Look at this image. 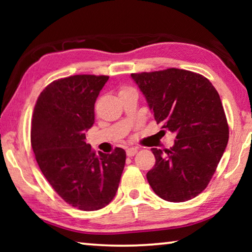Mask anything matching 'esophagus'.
Returning <instances> with one entry per match:
<instances>
[{"mask_svg": "<svg viewBox=\"0 0 252 252\" xmlns=\"http://www.w3.org/2000/svg\"><path fill=\"white\" fill-rule=\"evenodd\" d=\"M136 153H138V149H136V148L126 149V156L127 157H133L134 155H136Z\"/></svg>", "mask_w": 252, "mask_h": 252, "instance_id": "1", "label": "esophagus"}]
</instances>
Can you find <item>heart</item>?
<instances>
[{"mask_svg": "<svg viewBox=\"0 0 252 252\" xmlns=\"http://www.w3.org/2000/svg\"><path fill=\"white\" fill-rule=\"evenodd\" d=\"M129 90H132V89H129V88H126V89H122L121 92H126V91H129ZM120 92V93H121Z\"/></svg>", "mask_w": 252, "mask_h": 252, "instance_id": "b5f03b06", "label": "heart"}]
</instances>
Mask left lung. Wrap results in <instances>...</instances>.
<instances>
[{
  "label": "left lung",
  "mask_w": 252,
  "mask_h": 252,
  "mask_svg": "<svg viewBox=\"0 0 252 252\" xmlns=\"http://www.w3.org/2000/svg\"><path fill=\"white\" fill-rule=\"evenodd\" d=\"M157 123L176 133L173 147L152 148L147 173L156 194L185 202L206 189L227 147L229 126L219 93L203 75L181 69L132 73Z\"/></svg>",
  "instance_id": "left-lung-1"
}]
</instances>
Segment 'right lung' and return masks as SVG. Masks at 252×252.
I'll use <instances>...</instances> for the list:
<instances>
[{
	"instance_id": "right-lung-1",
	"label": "right lung",
	"mask_w": 252,
	"mask_h": 252,
	"mask_svg": "<svg viewBox=\"0 0 252 252\" xmlns=\"http://www.w3.org/2000/svg\"><path fill=\"white\" fill-rule=\"evenodd\" d=\"M108 80L90 74L55 80L41 92L32 116L31 146L42 173L66 203L83 211L112 201L126 164L123 149L95 155L85 142Z\"/></svg>"
}]
</instances>
